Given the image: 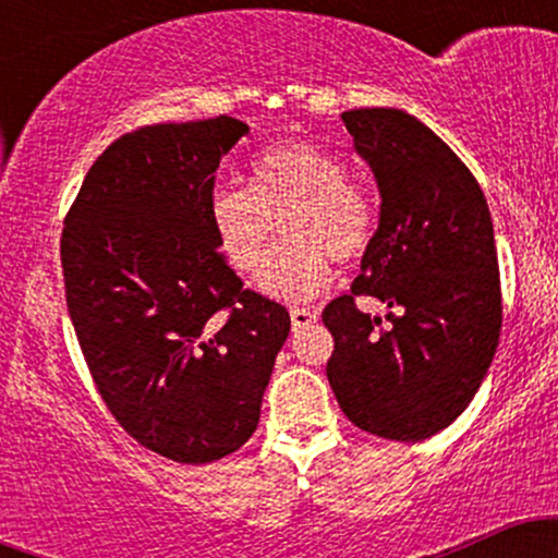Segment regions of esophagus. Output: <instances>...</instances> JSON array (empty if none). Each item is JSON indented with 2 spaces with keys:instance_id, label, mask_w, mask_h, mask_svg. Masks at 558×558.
<instances>
[{
  "instance_id": "obj_1",
  "label": "esophagus",
  "mask_w": 558,
  "mask_h": 558,
  "mask_svg": "<svg viewBox=\"0 0 558 558\" xmlns=\"http://www.w3.org/2000/svg\"><path fill=\"white\" fill-rule=\"evenodd\" d=\"M317 319V315L315 312H310V310H304V306H296V310H291V325H293V330H301V328H310L312 323H315Z\"/></svg>"
}]
</instances>
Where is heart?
I'll use <instances>...</instances> for the list:
<instances>
[{"label":"heart","mask_w":558,"mask_h":558,"mask_svg":"<svg viewBox=\"0 0 558 558\" xmlns=\"http://www.w3.org/2000/svg\"><path fill=\"white\" fill-rule=\"evenodd\" d=\"M207 217L217 252L239 275L265 265L275 230L283 226L288 243L259 275V291L280 301L319 296L332 280L330 257H362L375 230L373 202L349 181V165L310 141L259 151L246 189H215Z\"/></svg>","instance_id":"heart-1"}]
</instances>
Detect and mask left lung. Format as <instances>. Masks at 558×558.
<instances>
[{"mask_svg": "<svg viewBox=\"0 0 558 558\" xmlns=\"http://www.w3.org/2000/svg\"><path fill=\"white\" fill-rule=\"evenodd\" d=\"M373 170L380 220L351 296L323 312L328 380L343 414L388 440H425L451 425L488 375L501 332V280L488 202L466 165L414 114H341ZM354 295L393 305L388 324Z\"/></svg>", "mask_w": 558, "mask_h": 558, "instance_id": "1", "label": "left lung"}]
</instances>
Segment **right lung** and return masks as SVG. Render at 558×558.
I'll use <instances>...</instances> for the list:
<instances>
[{"label":"right lung","mask_w":558,"mask_h":558,"mask_svg":"<svg viewBox=\"0 0 558 558\" xmlns=\"http://www.w3.org/2000/svg\"><path fill=\"white\" fill-rule=\"evenodd\" d=\"M241 120L146 125L107 146L62 228L68 312L107 409L149 451L209 464L257 430L291 317L243 291L207 204Z\"/></svg>","instance_id":"1"}]
</instances>
